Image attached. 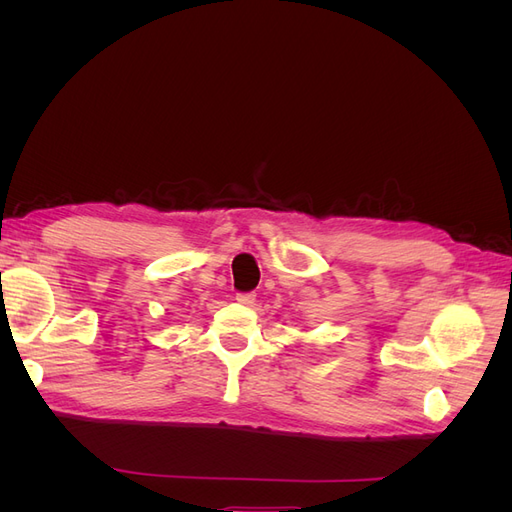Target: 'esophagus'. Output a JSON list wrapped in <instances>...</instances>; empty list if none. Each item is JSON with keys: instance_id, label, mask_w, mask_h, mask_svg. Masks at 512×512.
Segmentation results:
<instances>
[{"instance_id": "obj_1", "label": "esophagus", "mask_w": 512, "mask_h": 512, "mask_svg": "<svg viewBox=\"0 0 512 512\" xmlns=\"http://www.w3.org/2000/svg\"><path fill=\"white\" fill-rule=\"evenodd\" d=\"M237 301H239L241 305H254L256 294H254V292H239V294H237Z\"/></svg>"}]
</instances>
